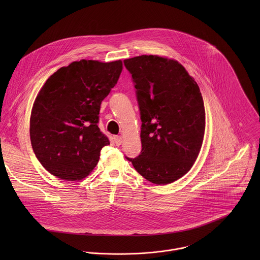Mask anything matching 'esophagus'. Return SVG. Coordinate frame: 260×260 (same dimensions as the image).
Here are the masks:
<instances>
[{
  "mask_svg": "<svg viewBox=\"0 0 260 260\" xmlns=\"http://www.w3.org/2000/svg\"><path fill=\"white\" fill-rule=\"evenodd\" d=\"M114 142H115V144H116L117 146L121 145V143H122V137H121V136H114Z\"/></svg>",
  "mask_w": 260,
  "mask_h": 260,
  "instance_id": "obj_1",
  "label": "esophagus"
}]
</instances>
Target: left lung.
Masks as SVG:
<instances>
[{"label":"left lung","instance_id":"1","mask_svg":"<svg viewBox=\"0 0 260 260\" xmlns=\"http://www.w3.org/2000/svg\"><path fill=\"white\" fill-rule=\"evenodd\" d=\"M141 118L142 150L129 158L146 180L166 185L191 169L202 146L205 109L200 89L173 59L142 55L124 60Z\"/></svg>","mask_w":260,"mask_h":260}]
</instances>
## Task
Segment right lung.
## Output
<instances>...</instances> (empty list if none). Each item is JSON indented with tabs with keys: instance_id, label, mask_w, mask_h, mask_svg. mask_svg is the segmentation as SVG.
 I'll return each instance as SVG.
<instances>
[{
	"instance_id": "add662e5",
	"label": "right lung",
	"mask_w": 260,
	"mask_h": 260,
	"mask_svg": "<svg viewBox=\"0 0 260 260\" xmlns=\"http://www.w3.org/2000/svg\"><path fill=\"white\" fill-rule=\"evenodd\" d=\"M122 61L80 60L46 81L30 118L33 151L43 167L67 181L81 180L96 167L109 139L98 127L102 101L122 72Z\"/></svg>"
}]
</instances>
